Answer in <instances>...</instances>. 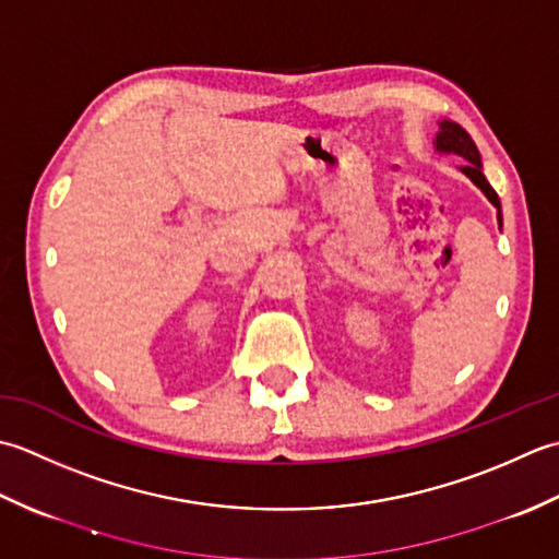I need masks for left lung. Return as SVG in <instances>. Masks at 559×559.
Here are the masks:
<instances>
[{"label":"left lung","mask_w":559,"mask_h":559,"mask_svg":"<svg viewBox=\"0 0 559 559\" xmlns=\"http://www.w3.org/2000/svg\"><path fill=\"white\" fill-rule=\"evenodd\" d=\"M435 150L439 154H455L463 158L461 170L465 176H468L473 183L485 192V198L495 204L497 207V222L502 226V204H499V198L495 188L487 183V178L483 174V158L480 152H477L475 142L471 140V134L465 132L459 122L453 120H439V132H437V140H435Z\"/></svg>","instance_id":"1"}]
</instances>
